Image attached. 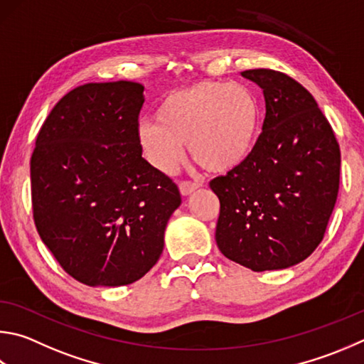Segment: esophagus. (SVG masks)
I'll return each mask as SVG.
<instances>
[{"instance_id": "1", "label": "esophagus", "mask_w": 364, "mask_h": 364, "mask_svg": "<svg viewBox=\"0 0 364 364\" xmlns=\"http://www.w3.org/2000/svg\"><path fill=\"white\" fill-rule=\"evenodd\" d=\"M197 188H199V184L193 183V181H181L180 183V193H181V196L193 194Z\"/></svg>"}]
</instances>
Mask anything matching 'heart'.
<instances>
[{"label": "heart", "instance_id": "heart-1", "mask_svg": "<svg viewBox=\"0 0 364 364\" xmlns=\"http://www.w3.org/2000/svg\"><path fill=\"white\" fill-rule=\"evenodd\" d=\"M259 98L245 84L202 81L165 95L154 119H144L136 140L156 170L171 175L189 153L213 173L245 162L259 138Z\"/></svg>", "mask_w": 364, "mask_h": 364}]
</instances>
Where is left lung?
Wrapping results in <instances>:
<instances>
[{
  "instance_id": "8db88e82",
  "label": "left lung",
  "mask_w": 364,
  "mask_h": 364,
  "mask_svg": "<svg viewBox=\"0 0 364 364\" xmlns=\"http://www.w3.org/2000/svg\"><path fill=\"white\" fill-rule=\"evenodd\" d=\"M266 100L262 134L239 167L210 181L220 199L216 245L255 272L296 266L325 235L339 193L341 149L328 119L299 82L247 70Z\"/></svg>"
}]
</instances>
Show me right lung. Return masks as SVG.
Masks as SVG:
<instances>
[{
    "label": "right lung",
    "mask_w": 364,
    "mask_h": 364,
    "mask_svg": "<svg viewBox=\"0 0 364 364\" xmlns=\"http://www.w3.org/2000/svg\"><path fill=\"white\" fill-rule=\"evenodd\" d=\"M143 90L132 81L79 85L36 136L30 175L38 234L84 285L140 280L161 257L181 203L176 184L141 157Z\"/></svg>",
    "instance_id": "obj_1"
}]
</instances>
